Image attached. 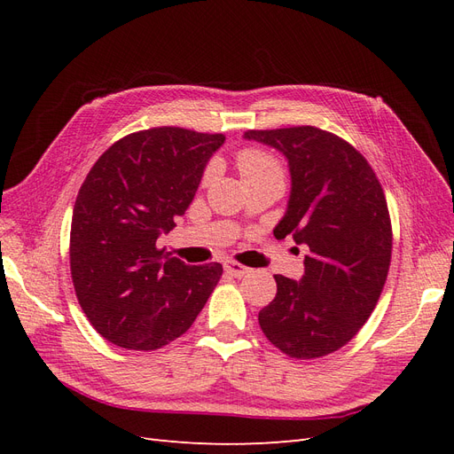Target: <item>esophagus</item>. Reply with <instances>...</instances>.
Here are the masks:
<instances>
[{
	"label": "esophagus",
	"instance_id": "esophagus-1",
	"mask_svg": "<svg viewBox=\"0 0 454 454\" xmlns=\"http://www.w3.org/2000/svg\"><path fill=\"white\" fill-rule=\"evenodd\" d=\"M225 270L231 274V277H235V278H242L248 272H252V269L237 263V261H225Z\"/></svg>",
	"mask_w": 454,
	"mask_h": 454
}]
</instances>
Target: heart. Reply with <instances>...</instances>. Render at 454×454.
Instances as JSON below:
<instances>
[{"instance_id": "b5f03b06", "label": "heart", "mask_w": 454, "mask_h": 454, "mask_svg": "<svg viewBox=\"0 0 454 454\" xmlns=\"http://www.w3.org/2000/svg\"><path fill=\"white\" fill-rule=\"evenodd\" d=\"M237 168L242 180H250V177H259V176H270V174L280 176L278 162L261 149L240 151L237 157ZM210 172L212 168L208 170V174Z\"/></svg>"}]
</instances>
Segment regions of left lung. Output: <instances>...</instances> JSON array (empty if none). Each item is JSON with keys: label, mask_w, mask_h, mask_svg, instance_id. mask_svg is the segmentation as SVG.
<instances>
[{"label": "left lung", "mask_w": 454, "mask_h": 454, "mask_svg": "<svg viewBox=\"0 0 454 454\" xmlns=\"http://www.w3.org/2000/svg\"><path fill=\"white\" fill-rule=\"evenodd\" d=\"M244 140L277 149L292 187L274 237L307 246L305 274H274L277 297L259 325L292 358H320L360 332L387 282L392 255L388 206L375 172L350 144L314 127L248 130Z\"/></svg>", "instance_id": "left-lung-1"}]
</instances>
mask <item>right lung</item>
Wrapping results in <instances>:
<instances>
[{"instance_id":"obj_1","label":"right lung","mask_w":454,"mask_h":454,"mask_svg":"<svg viewBox=\"0 0 454 454\" xmlns=\"http://www.w3.org/2000/svg\"><path fill=\"white\" fill-rule=\"evenodd\" d=\"M223 134L177 127L134 132L94 162L79 189L70 265L79 305L117 347L155 350L184 335L222 277L157 248L193 200Z\"/></svg>"}]
</instances>
